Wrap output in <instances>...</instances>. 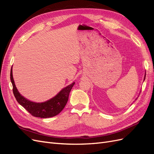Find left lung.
I'll use <instances>...</instances> for the list:
<instances>
[{
    "instance_id": "left-lung-1",
    "label": "left lung",
    "mask_w": 154,
    "mask_h": 154,
    "mask_svg": "<svg viewBox=\"0 0 154 154\" xmlns=\"http://www.w3.org/2000/svg\"><path fill=\"white\" fill-rule=\"evenodd\" d=\"M145 77H146V72H145V74H144V80L143 81H144V80H145Z\"/></svg>"
}]
</instances>
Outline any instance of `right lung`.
I'll return each instance as SVG.
<instances>
[{
    "label": "right lung",
    "mask_w": 154,
    "mask_h": 154,
    "mask_svg": "<svg viewBox=\"0 0 154 154\" xmlns=\"http://www.w3.org/2000/svg\"><path fill=\"white\" fill-rule=\"evenodd\" d=\"M10 79L13 85V94L18 103L28 111L32 116L40 118H48L58 115L66 105L70 91L75 83V82H72L71 84L64 87L57 95L50 100L41 103H36L27 100L18 92L13 77L12 67L11 69Z\"/></svg>",
    "instance_id": "right-lung-1"
}]
</instances>
